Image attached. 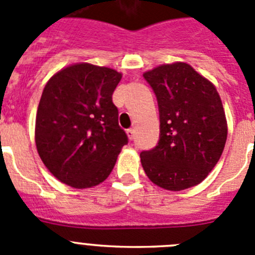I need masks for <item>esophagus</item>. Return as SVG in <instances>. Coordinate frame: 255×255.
<instances>
[{
	"instance_id": "obj_1",
	"label": "esophagus",
	"mask_w": 255,
	"mask_h": 255,
	"mask_svg": "<svg viewBox=\"0 0 255 255\" xmlns=\"http://www.w3.org/2000/svg\"><path fill=\"white\" fill-rule=\"evenodd\" d=\"M126 134H128V136H129L130 140H132L135 136V130L134 129H128L126 130Z\"/></svg>"
}]
</instances>
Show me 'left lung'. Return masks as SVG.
<instances>
[{"mask_svg": "<svg viewBox=\"0 0 255 255\" xmlns=\"http://www.w3.org/2000/svg\"><path fill=\"white\" fill-rule=\"evenodd\" d=\"M159 111V140L143 150L147 176L166 190L198 185L224 152L227 123L216 87L185 62L161 65L143 74Z\"/></svg>", "mask_w": 255, "mask_h": 255, "instance_id": "obj_1", "label": "left lung"}]
</instances>
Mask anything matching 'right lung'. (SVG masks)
<instances>
[{"label":"right lung","mask_w":255,"mask_h":255,"mask_svg":"<svg viewBox=\"0 0 255 255\" xmlns=\"http://www.w3.org/2000/svg\"><path fill=\"white\" fill-rule=\"evenodd\" d=\"M121 74L75 64L52 76L35 119V144L49 172L66 185L92 188L111 173L128 135L112 94Z\"/></svg>","instance_id":"right-lung-1"}]
</instances>
